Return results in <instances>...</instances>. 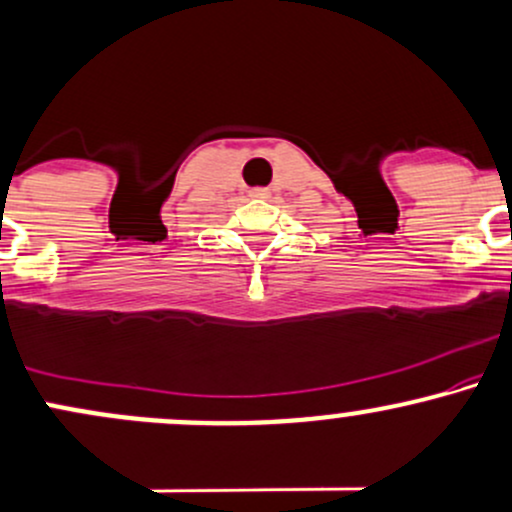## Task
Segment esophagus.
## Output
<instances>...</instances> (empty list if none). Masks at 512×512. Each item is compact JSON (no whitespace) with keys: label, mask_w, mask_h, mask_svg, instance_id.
Listing matches in <instances>:
<instances>
[{"label":"esophagus","mask_w":512,"mask_h":512,"mask_svg":"<svg viewBox=\"0 0 512 512\" xmlns=\"http://www.w3.org/2000/svg\"><path fill=\"white\" fill-rule=\"evenodd\" d=\"M250 196H255V199H267L269 189H265V187H255V189H250Z\"/></svg>","instance_id":"34e87169"}]
</instances>
